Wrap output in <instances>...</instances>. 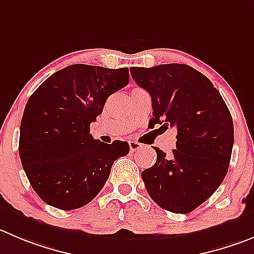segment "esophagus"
<instances>
[{"mask_svg": "<svg viewBox=\"0 0 254 254\" xmlns=\"http://www.w3.org/2000/svg\"><path fill=\"white\" fill-rule=\"evenodd\" d=\"M129 146H130V150L134 153V151H138L139 149L143 148V145H141L140 143H138V141H134V140H130L129 141Z\"/></svg>", "mask_w": 254, "mask_h": 254, "instance_id": "obj_1", "label": "esophagus"}]
</instances>
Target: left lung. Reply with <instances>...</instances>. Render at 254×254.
Listing matches in <instances>:
<instances>
[{"instance_id": "obj_1", "label": "left lung", "mask_w": 254, "mask_h": 254, "mask_svg": "<svg viewBox=\"0 0 254 254\" xmlns=\"http://www.w3.org/2000/svg\"><path fill=\"white\" fill-rule=\"evenodd\" d=\"M130 72L151 96L149 124L177 129L172 155L155 146V164L141 173L146 191L163 209L187 214L226 178L234 140L232 115L210 80L191 66L167 64Z\"/></svg>"}]
</instances>
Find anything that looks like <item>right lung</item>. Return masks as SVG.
Returning <instances> with one entry per match:
<instances>
[{"label":"right lung","instance_id":"1","mask_svg":"<svg viewBox=\"0 0 254 254\" xmlns=\"http://www.w3.org/2000/svg\"><path fill=\"white\" fill-rule=\"evenodd\" d=\"M129 68L76 64L45 80L31 95L20 127L21 163L37 195L63 210L84 207L105 186L127 141L101 143L90 124L111 94L127 86Z\"/></svg>","mask_w":254,"mask_h":254}]
</instances>
